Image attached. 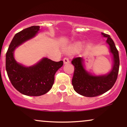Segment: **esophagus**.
Returning <instances> with one entry per match:
<instances>
[{"label": "esophagus", "instance_id": "esophagus-1", "mask_svg": "<svg viewBox=\"0 0 127 127\" xmlns=\"http://www.w3.org/2000/svg\"><path fill=\"white\" fill-rule=\"evenodd\" d=\"M63 62L64 64H67L68 63H70V61L67 57H64L63 59Z\"/></svg>", "mask_w": 127, "mask_h": 127}]
</instances>
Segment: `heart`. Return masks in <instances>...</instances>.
Listing matches in <instances>:
<instances>
[{
	"mask_svg": "<svg viewBox=\"0 0 127 127\" xmlns=\"http://www.w3.org/2000/svg\"><path fill=\"white\" fill-rule=\"evenodd\" d=\"M79 43H78V44H76L74 45L73 46L72 48H71V50H74V49H76V48H78L79 46Z\"/></svg>",
	"mask_w": 127,
	"mask_h": 127,
	"instance_id": "b5f03b06",
	"label": "heart"
}]
</instances>
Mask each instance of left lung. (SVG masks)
<instances>
[{
	"label": "left lung",
	"instance_id": "1",
	"mask_svg": "<svg viewBox=\"0 0 127 127\" xmlns=\"http://www.w3.org/2000/svg\"><path fill=\"white\" fill-rule=\"evenodd\" d=\"M104 37H107V43L110 46V52L113 55V67L107 75H91L85 70L82 65L81 57L74 58L72 63L75 67L72 78L73 89L77 93L85 97H93L104 94L112 88L116 82L119 68L118 51L114 42L109 34L101 33Z\"/></svg>",
	"mask_w": 127,
	"mask_h": 127
}]
</instances>
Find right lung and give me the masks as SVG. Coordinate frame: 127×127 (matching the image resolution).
<instances>
[{"instance_id": "obj_1", "label": "right lung", "mask_w": 127, "mask_h": 127, "mask_svg": "<svg viewBox=\"0 0 127 127\" xmlns=\"http://www.w3.org/2000/svg\"><path fill=\"white\" fill-rule=\"evenodd\" d=\"M33 26L16 33L6 54V70L12 85L21 94L40 96L48 93L54 82V75L63 65V62H54L44 58L33 66L26 67L17 63L14 58L15 48L32 38L39 30Z\"/></svg>"}]
</instances>
